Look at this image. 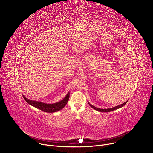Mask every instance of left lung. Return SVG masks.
I'll return each instance as SVG.
<instances>
[{
    "label": "left lung",
    "mask_w": 153,
    "mask_h": 153,
    "mask_svg": "<svg viewBox=\"0 0 153 153\" xmlns=\"http://www.w3.org/2000/svg\"><path fill=\"white\" fill-rule=\"evenodd\" d=\"M127 102H128V100H127L126 102H124L123 103L120 105H117V106H114V107L110 108H107V109H101V108H97V107H96V106H94L93 105H92L91 104H90L88 102V104L90 105V106L92 108L94 109V110H96V111H99V112H102V113H107V112L113 111H114V110H117V109H119V108H122V106H123L127 103Z\"/></svg>",
    "instance_id": "left-lung-1"
}]
</instances>
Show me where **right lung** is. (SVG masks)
<instances>
[{"mask_svg": "<svg viewBox=\"0 0 153 153\" xmlns=\"http://www.w3.org/2000/svg\"><path fill=\"white\" fill-rule=\"evenodd\" d=\"M23 97L28 103L36 108L39 109L41 111L46 113H54L62 110V109L65 106V105H67L70 97V92L67 93L66 96H65L62 100L54 103H46L41 102L30 100L26 98L24 95Z\"/></svg>", "mask_w": 153, "mask_h": 153, "instance_id": "1", "label": "right lung"}]
</instances>
